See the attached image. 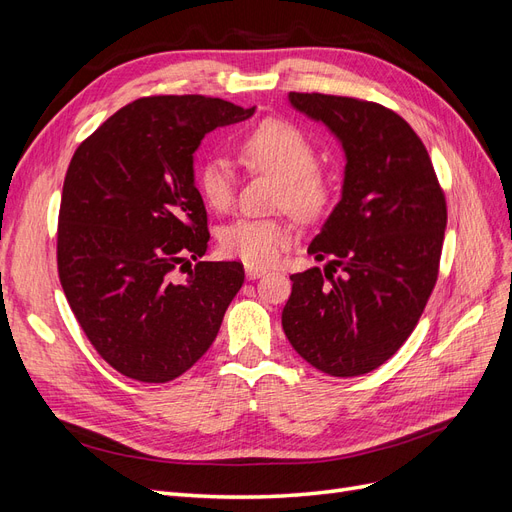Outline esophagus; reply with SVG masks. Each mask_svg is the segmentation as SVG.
Returning a JSON list of instances; mask_svg holds the SVG:
<instances>
[{
	"label": "esophagus",
	"mask_w": 512,
	"mask_h": 512,
	"mask_svg": "<svg viewBox=\"0 0 512 512\" xmlns=\"http://www.w3.org/2000/svg\"><path fill=\"white\" fill-rule=\"evenodd\" d=\"M245 275H247V280H258V277L265 275V271L258 269V267H250V265H247V267H245Z\"/></svg>",
	"instance_id": "obj_1"
}]
</instances>
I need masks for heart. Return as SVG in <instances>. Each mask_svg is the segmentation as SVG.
I'll use <instances>...</instances> for the list:
<instances>
[{
    "instance_id": "1",
    "label": "heart",
    "mask_w": 512,
    "mask_h": 512,
    "mask_svg": "<svg viewBox=\"0 0 512 512\" xmlns=\"http://www.w3.org/2000/svg\"><path fill=\"white\" fill-rule=\"evenodd\" d=\"M239 153L243 162L282 181L280 203L309 220L327 207L331 188L318 170V156L312 141L288 121L269 119L247 134ZM198 190L205 203L224 211L235 200V170L220 158H207L198 170ZM222 250L250 267H271L292 243V228L280 220L241 218L222 232Z\"/></svg>"
}]
</instances>
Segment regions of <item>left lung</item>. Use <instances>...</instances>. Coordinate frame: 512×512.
<instances>
[{
	"instance_id": "1",
	"label": "left lung",
	"mask_w": 512,
	"mask_h": 512,
	"mask_svg": "<svg viewBox=\"0 0 512 512\" xmlns=\"http://www.w3.org/2000/svg\"><path fill=\"white\" fill-rule=\"evenodd\" d=\"M288 102L335 136L346 166L339 203L307 247L331 260L324 273L290 275L282 327L322 374L363 376L404 346L436 286L444 194L421 138L389 108L294 91Z\"/></svg>"
}]
</instances>
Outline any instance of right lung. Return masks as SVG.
Wrapping results in <instances>:
<instances>
[{"instance_id": "add662e5", "label": "right lung", "mask_w": 512, "mask_h": 512, "mask_svg": "<svg viewBox=\"0 0 512 512\" xmlns=\"http://www.w3.org/2000/svg\"><path fill=\"white\" fill-rule=\"evenodd\" d=\"M220 98L156 96L119 108L74 151L61 194L57 267L102 359L141 382L185 374L243 286L241 262H198L207 211L194 160L205 134L250 119Z\"/></svg>"}]
</instances>
